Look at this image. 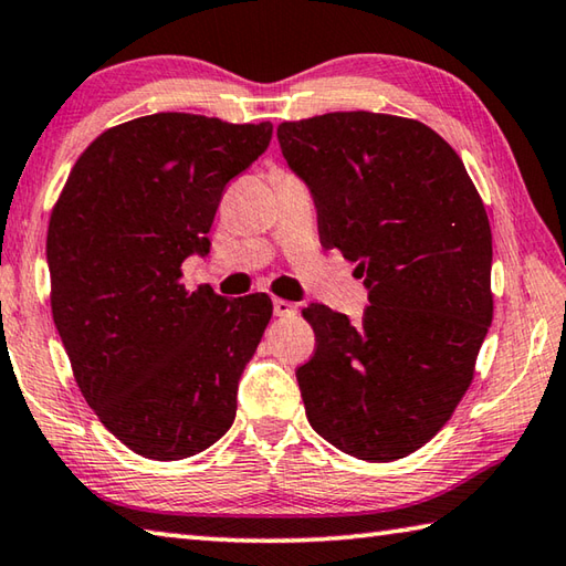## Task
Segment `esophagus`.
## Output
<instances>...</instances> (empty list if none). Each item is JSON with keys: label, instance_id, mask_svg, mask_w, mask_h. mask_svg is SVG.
Wrapping results in <instances>:
<instances>
[{"label": "esophagus", "instance_id": "1", "mask_svg": "<svg viewBox=\"0 0 566 566\" xmlns=\"http://www.w3.org/2000/svg\"><path fill=\"white\" fill-rule=\"evenodd\" d=\"M274 314L282 316V318H290L296 316V306L286 300H274Z\"/></svg>", "mask_w": 566, "mask_h": 566}]
</instances>
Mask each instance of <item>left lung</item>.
Masks as SVG:
<instances>
[{
    "mask_svg": "<svg viewBox=\"0 0 566 566\" xmlns=\"http://www.w3.org/2000/svg\"><path fill=\"white\" fill-rule=\"evenodd\" d=\"M276 138L312 188L318 242L356 262L368 304H310L314 356L296 368L312 428L344 453L390 462L423 448L475 376L492 324V232L450 143L416 118L336 111Z\"/></svg>",
    "mask_w": 566,
    "mask_h": 566,
    "instance_id": "obj_1",
    "label": "left lung"
}]
</instances>
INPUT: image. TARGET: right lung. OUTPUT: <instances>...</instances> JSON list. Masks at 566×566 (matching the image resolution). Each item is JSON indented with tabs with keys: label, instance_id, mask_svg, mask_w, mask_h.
Wrapping results in <instances>:
<instances>
[{
	"label": "right lung",
	"instance_id": "add662e5",
	"mask_svg": "<svg viewBox=\"0 0 566 566\" xmlns=\"http://www.w3.org/2000/svg\"><path fill=\"white\" fill-rule=\"evenodd\" d=\"M272 123L153 113L118 123L71 168L49 218L51 314L86 403L148 460L202 453L238 413V381L272 318L254 292L185 290L210 248L224 185L270 146Z\"/></svg>",
	"mask_w": 566,
	"mask_h": 566
}]
</instances>
